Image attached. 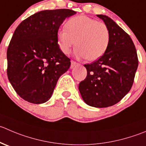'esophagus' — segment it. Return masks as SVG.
<instances>
[{"label":"esophagus","instance_id":"obj_1","mask_svg":"<svg viewBox=\"0 0 146 146\" xmlns=\"http://www.w3.org/2000/svg\"><path fill=\"white\" fill-rule=\"evenodd\" d=\"M78 65V63H76V62H75V61H73V60H72L71 61V64H70V68H75L76 67V66H77Z\"/></svg>","mask_w":146,"mask_h":146}]
</instances>
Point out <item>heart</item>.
I'll list each match as a JSON object with an SVG mask.
<instances>
[{"instance_id":"b5f03b06","label":"heart","mask_w":146,"mask_h":146,"mask_svg":"<svg viewBox=\"0 0 146 146\" xmlns=\"http://www.w3.org/2000/svg\"><path fill=\"white\" fill-rule=\"evenodd\" d=\"M66 28L58 32L59 48L64 54H69L76 45V57L93 61L100 58L107 50L111 33L105 23L86 15H78L66 22Z\"/></svg>"}]
</instances>
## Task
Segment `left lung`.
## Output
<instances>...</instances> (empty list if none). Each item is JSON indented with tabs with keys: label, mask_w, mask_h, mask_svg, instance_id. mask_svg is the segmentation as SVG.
<instances>
[{
	"label": "left lung",
	"mask_w": 146,
	"mask_h": 146,
	"mask_svg": "<svg viewBox=\"0 0 146 146\" xmlns=\"http://www.w3.org/2000/svg\"><path fill=\"white\" fill-rule=\"evenodd\" d=\"M108 27L111 39L106 53L98 60L84 65L86 79L79 83L85 103L96 108L112 106L131 90L138 60L135 45L128 33L105 15H97Z\"/></svg>",
	"instance_id": "left-lung-1"
}]
</instances>
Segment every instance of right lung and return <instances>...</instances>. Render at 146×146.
Returning a JSON list of instances; mask_svg holds the SVG:
<instances>
[{
	"label": "right lung",
	"mask_w": 146,
	"mask_h": 146,
	"mask_svg": "<svg viewBox=\"0 0 146 146\" xmlns=\"http://www.w3.org/2000/svg\"><path fill=\"white\" fill-rule=\"evenodd\" d=\"M76 13L70 9L42 11L15 29L7 50V74L15 92L26 101H48L59 78L70 68V60L58 44V31L66 18Z\"/></svg>",
	"instance_id": "1"
}]
</instances>
